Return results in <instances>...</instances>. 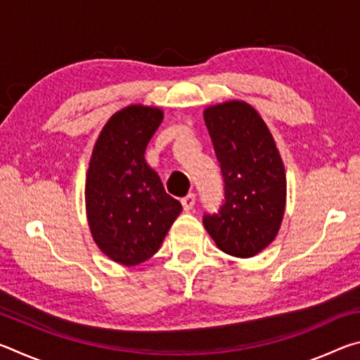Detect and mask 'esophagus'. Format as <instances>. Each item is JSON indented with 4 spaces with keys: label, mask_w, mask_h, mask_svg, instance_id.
Here are the masks:
<instances>
[{
    "label": "esophagus",
    "mask_w": 360,
    "mask_h": 360,
    "mask_svg": "<svg viewBox=\"0 0 360 360\" xmlns=\"http://www.w3.org/2000/svg\"><path fill=\"white\" fill-rule=\"evenodd\" d=\"M181 203H182V208H184V211H191L195 205V193L186 195V197L181 200Z\"/></svg>",
    "instance_id": "esophagus-1"
}]
</instances>
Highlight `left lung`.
<instances>
[{
    "instance_id": "8db88e82",
    "label": "left lung",
    "mask_w": 360,
    "mask_h": 360,
    "mask_svg": "<svg viewBox=\"0 0 360 360\" xmlns=\"http://www.w3.org/2000/svg\"><path fill=\"white\" fill-rule=\"evenodd\" d=\"M224 179V205L205 214L216 246L252 257L278 235L285 208L284 165L264 119L245 101H225L203 112Z\"/></svg>"
}]
</instances>
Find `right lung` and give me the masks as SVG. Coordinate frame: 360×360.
<instances>
[{
    "label": "right lung",
    "instance_id": "right-lung-1",
    "mask_svg": "<svg viewBox=\"0 0 360 360\" xmlns=\"http://www.w3.org/2000/svg\"><path fill=\"white\" fill-rule=\"evenodd\" d=\"M163 120L158 108L131 105L103 127L85 181V208L94 241L109 259L135 266L152 257L182 211L144 152Z\"/></svg>",
    "mask_w": 360,
    "mask_h": 360
}]
</instances>
